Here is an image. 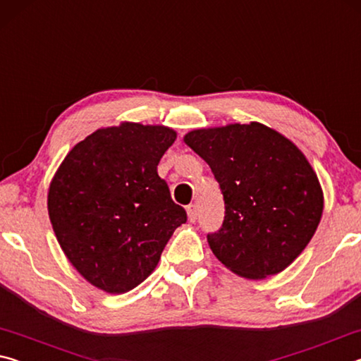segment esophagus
<instances>
[{
	"mask_svg": "<svg viewBox=\"0 0 361 361\" xmlns=\"http://www.w3.org/2000/svg\"><path fill=\"white\" fill-rule=\"evenodd\" d=\"M186 213H188V219L191 223H194L195 219H197V207H195L194 204L186 207Z\"/></svg>",
	"mask_w": 361,
	"mask_h": 361,
	"instance_id": "34e87169",
	"label": "esophagus"
}]
</instances>
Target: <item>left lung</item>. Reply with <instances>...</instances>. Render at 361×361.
Wrapping results in <instances>:
<instances>
[{"mask_svg": "<svg viewBox=\"0 0 361 361\" xmlns=\"http://www.w3.org/2000/svg\"><path fill=\"white\" fill-rule=\"evenodd\" d=\"M183 142L209 164L224 197L221 229L207 235L213 255L248 280L288 267L323 213L319 176L302 151L255 121L195 129Z\"/></svg>", "mask_w": 361, "mask_h": 361, "instance_id": "obj_1", "label": "left lung"}]
</instances>
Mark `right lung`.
Returning a JSON list of instances; mask_svg holds the SVG:
<instances>
[{
	"mask_svg": "<svg viewBox=\"0 0 361 361\" xmlns=\"http://www.w3.org/2000/svg\"><path fill=\"white\" fill-rule=\"evenodd\" d=\"M176 140L166 126L121 122L71 148L49 185L60 248L90 285L122 295L151 276L173 231L186 223L157 164Z\"/></svg>",
	"mask_w": 361,
	"mask_h": 361,
	"instance_id": "right-lung-1",
	"label": "right lung"
}]
</instances>
